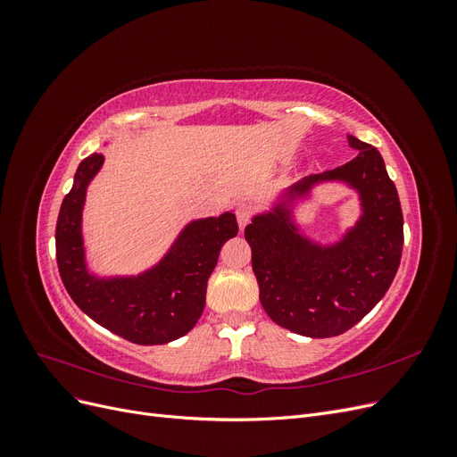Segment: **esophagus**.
<instances>
[{"label":"esophagus","instance_id":"obj_1","mask_svg":"<svg viewBox=\"0 0 457 457\" xmlns=\"http://www.w3.org/2000/svg\"><path fill=\"white\" fill-rule=\"evenodd\" d=\"M237 220H238V227L245 228V225L252 220V205L250 204H240L237 207Z\"/></svg>","mask_w":457,"mask_h":457}]
</instances>
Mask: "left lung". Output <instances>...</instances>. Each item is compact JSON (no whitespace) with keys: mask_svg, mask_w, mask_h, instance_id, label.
<instances>
[{"mask_svg":"<svg viewBox=\"0 0 457 457\" xmlns=\"http://www.w3.org/2000/svg\"><path fill=\"white\" fill-rule=\"evenodd\" d=\"M358 154L284 188L245 227L259 299L270 320L307 337H334L378 305L403 255V210L378 148L347 135ZM339 184L359 200L355 223L320 243L298 220L316 187Z\"/></svg>","mask_w":457,"mask_h":457,"instance_id":"8db88e82","label":"left lung"}]
</instances>
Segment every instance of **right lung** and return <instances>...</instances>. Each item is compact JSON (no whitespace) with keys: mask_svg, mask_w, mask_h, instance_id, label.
Here are the masks:
<instances>
[{"mask_svg":"<svg viewBox=\"0 0 457 457\" xmlns=\"http://www.w3.org/2000/svg\"><path fill=\"white\" fill-rule=\"evenodd\" d=\"M103 165V154L81 162L62 200L54 232L62 284L76 305L112 334L137 345L175 341L200 320L220 247L238 234L237 217L230 210L188 220L154 265L137 274L95 272L84 238V210L87 188Z\"/></svg>","mask_w":457,"mask_h":457,"instance_id":"1","label":"right lung"}]
</instances>
